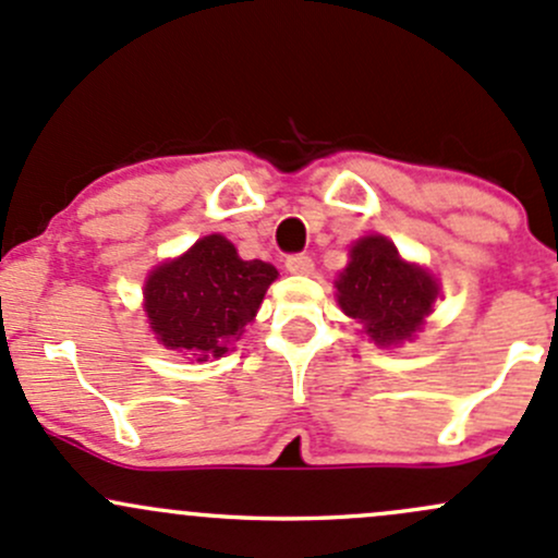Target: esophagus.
I'll return each instance as SVG.
<instances>
[{
  "mask_svg": "<svg viewBox=\"0 0 558 558\" xmlns=\"http://www.w3.org/2000/svg\"><path fill=\"white\" fill-rule=\"evenodd\" d=\"M286 269L291 275H311L313 272V258L307 253H291L286 256Z\"/></svg>",
  "mask_w": 558,
  "mask_h": 558,
  "instance_id": "obj_1",
  "label": "esophagus"
}]
</instances>
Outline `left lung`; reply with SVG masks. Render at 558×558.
<instances>
[{"instance_id":"obj_1","label":"left lung","mask_w":558,"mask_h":558,"mask_svg":"<svg viewBox=\"0 0 558 558\" xmlns=\"http://www.w3.org/2000/svg\"><path fill=\"white\" fill-rule=\"evenodd\" d=\"M437 300L429 272L404 264L386 238H364L353 245L351 264L337 280V302L364 326L378 345L410 340Z\"/></svg>"}]
</instances>
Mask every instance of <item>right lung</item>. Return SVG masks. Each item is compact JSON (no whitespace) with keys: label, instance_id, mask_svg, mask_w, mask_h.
<instances>
[{"label":"right lung","instance_id":"obj_1","mask_svg":"<svg viewBox=\"0 0 558 558\" xmlns=\"http://www.w3.org/2000/svg\"><path fill=\"white\" fill-rule=\"evenodd\" d=\"M278 269L243 262L221 234L194 243L185 256L161 264L145 283L150 329L170 351L207 362L243 337Z\"/></svg>","mask_w":558,"mask_h":558}]
</instances>
